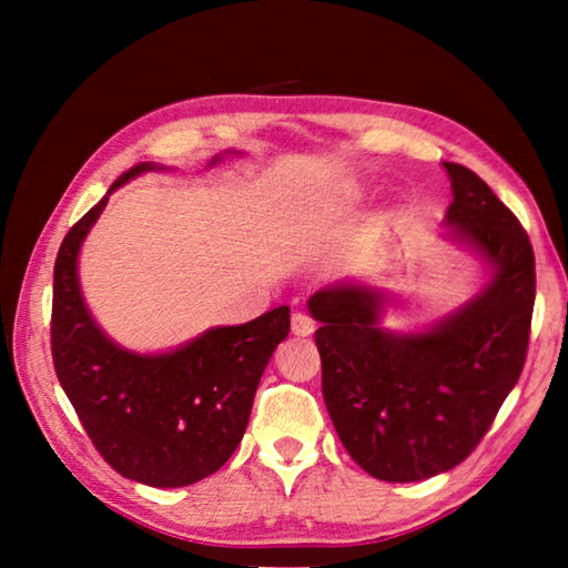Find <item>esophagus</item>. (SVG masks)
<instances>
[{"instance_id":"34e87169","label":"esophagus","mask_w":568,"mask_h":568,"mask_svg":"<svg viewBox=\"0 0 568 568\" xmlns=\"http://www.w3.org/2000/svg\"><path fill=\"white\" fill-rule=\"evenodd\" d=\"M291 325H293V333L295 335H311L315 331V321L311 318V315L303 313V311H295L293 318H291Z\"/></svg>"}]
</instances>
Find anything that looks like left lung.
<instances>
[{
  "label": "left lung",
  "mask_w": 568,
  "mask_h": 568,
  "mask_svg": "<svg viewBox=\"0 0 568 568\" xmlns=\"http://www.w3.org/2000/svg\"><path fill=\"white\" fill-rule=\"evenodd\" d=\"M448 237L491 265L476 297L423 333L383 331L386 297L331 285L307 301L323 398L345 450L373 478L408 484L470 456L516 386L531 333L536 263L516 215L474 170L444 162Z\"/></svg>",
  "instance_id": "obj_1"
}]
</instances>
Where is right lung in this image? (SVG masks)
Masks as SVG:
<instances>
[{
    "instance_id": "add662e5",
    "label": "right lung",
    "mask_w": 568,
    "mask_h": 568,
    "mask_svg": "<svg viewBox=\"0 0 568 568\" xmlns=\"http://www.w3.org/2000/svg\"><path fill=\"white\" fill-rule=\"evenodd\" d=\"M150 170L160 165L140 162L120 175L64 235L54 261L52 361L100 456L124 478L178 488L215 474L235 454L265 365L291 331V307L210 328L170 353L142 355L112 343L82 301L77 255L112 192Z\"/></svg>"
}]
</instances>
